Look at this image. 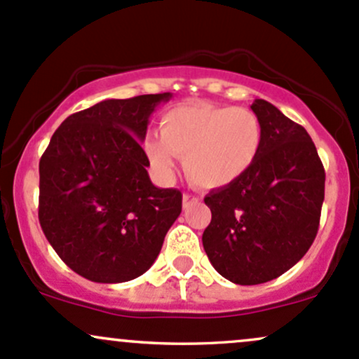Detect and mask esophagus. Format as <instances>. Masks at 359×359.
<instances>
[{"label": "esophagus", "mask_w": 359, "mask_h": 359, "mask_svg": "<svg viewBox=\"0 0 359 359\" xmlns=\"http://www.w3.org/2000/svg\"><path fill=\"white\" fill-rule=\"evenodd\" d=\"M196 202H198V198H196V196L188 195V194L183 195V207H184V209H188V207L194 205V203H196Z\"/></svg>", "instance_id": "esophagus-1"}]
</instances>
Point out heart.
Returning a JSON list of instances; mask_svg holds the SVG:
<instances>
[{"mask_svg":"<svg viewBox=\"0 0 359 359\" xmlns=\"http://www.w3.org/2000/svg\"><path fill=\"white\" fill-rule=\"evenodd\" d=\"M264 145V125L248 107L181 104L165 111L159 138L149 137L144 149L157 175L171 178L176 157L184 175L202 188H221L240 180Z\"/></svg>","mask_w":359,"mask_h":359,"instance_id":"1","label":"heart"}]
</instances>
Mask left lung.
Wrapping results in <instances>:
<instances>
[{
  "mask_svg": "<svg viewBox=\"0 0 359 359\" xmlns=\"http://www.w3.org/2000/svg\"><path fill=\"white\" fill-rule=\"evenodd\" d=\"M255 164L205 196L212 221L202 243L214 269L241 286L269 283L302 260L318 231L325 171L310 135L264 99Z\"/></svg>",
  "mask_w": 359,
  "mask_h": 359,
  "instance_id": "left-lung-1",
  "label": "left lung"
}]
</instances>
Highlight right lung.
I'll use <instances>...</instances> for the list:
<instances>
[{"label": "right lung", "mask_w": 359, "mask_h": 359, "mask_svg": "<svg viewBox=\"0 0 359 359\" xmlns=\"http://www.w3.org/2000/svg\"><path fill=\"white\" fill-rule=\"evenodd\" d=\"M171 92L106 99L65 119L39 163V221L61 260L94 283L147 272L181 214V191L157 188L142 142Z\"/></svg>", "instance_id": "add662e5"}]
</instances>
